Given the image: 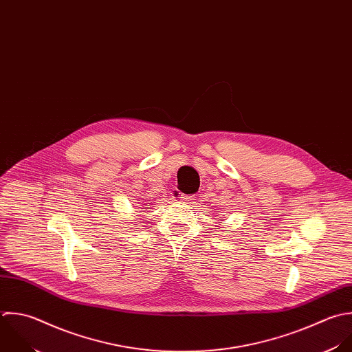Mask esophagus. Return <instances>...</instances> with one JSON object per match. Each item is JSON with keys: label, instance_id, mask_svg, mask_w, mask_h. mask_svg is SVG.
Here are the masks:
<instances>
[{"label": "esophagus", "instance_id": "34e87169", "mask_svg": "<svg viewBox=\"0 0 352 352\" xmlns=\"http://www.w3.org/2000/svg\"><path fill=\"white\" fill-rule=\"evenodd\" d=\"M179 200H181L182 203H190V201H193V200H195V196H186V195H181Z\"/></svg>", "mask_w": 352, "mask_h": 352}]
</instances>
